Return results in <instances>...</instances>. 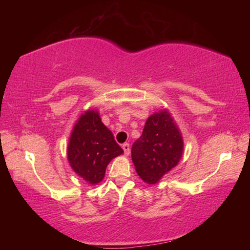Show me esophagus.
Masks as SVG:
<instances>
[{
  "mask_svg": "<svg viewBox=\"0 0 250 250\" xmlns=\"http://www.w3.org/2000/svg\"><path fill=\"white\" fill-rule=\"evenodd\" d=\"M122 149H124V151H125V156H128L130 154V146H129V143H124V145H122Z\"/></svg>",
  "mask_w": 250,
  "mask_h": 250,
  "instance_id": "1",
  "label": "esophagus"
}]
</instances>
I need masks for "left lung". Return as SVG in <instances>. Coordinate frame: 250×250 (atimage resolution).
<instances>
[{
	"label": "left lung",
	"instance_id": "8db88e82",
	"mask_svg": "<svg viewBox=\"0 0 250 250\" xmlns=\"http://www.w3.org/2000/svg\"><path fill=\"white\" fill-rule=\"evenodd\" d=\"M183 149V138L174 118L167 109H161L147 118L142 135L131 149V158L138 175L152 185L177 166Z\"/></svg>",
	"mask_w": 250,
	"mask_h": 250
}]
</instances>
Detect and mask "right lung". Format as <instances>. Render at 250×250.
<instances>
[{
	"mask_svg": "<svg viewBox=\"0 0 250 250\" xmlns=\"http://www.w3.org/2000/svg\"><path fill=\"white\" fill-rule=\"evenodd\" d=\"M124 153L113 134L95 109L84 111L71 131L67 159L69 166L88 184L96 185L104 180L110 161Z\"/></svg>",
	"mask_w": 250,
	"mask_h": 250,
	"instance_id": "right-lung-1",
	"label": "right lung"
}]
</instances>
